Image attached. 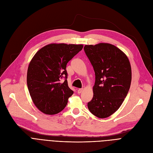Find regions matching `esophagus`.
Wrapping results in <instances>:
<instances>
[{"instance_id": "esophagus-1", "label": "esophagus", "mask_w": 153, "mask_h": 153, "mask_svg": "<svg viewBox=\"0 0 153 153\" xmlns=\"http://www.w3.org/2000/svg\"><path fill=\"white\" fill-rule=\"evenodd\" d=\"M82 91H83L82 88H78V91H77V92H78V94H80V93H82Z\"/></svg>"}]
</instances>
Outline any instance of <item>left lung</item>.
Masks as SVG:
<instances>
[{
  "mask_svg": "<svg viewBox=\"0 0 153 153\" xmlns=\"http://www.w3.org/2000/svg\"><path fill=\"white\" fill-rule=\"evenodd\" d=\"M84 51L96 75L94 96L88 108L96 117L107 118L119 109L128 92L131 81L130 61L123 51L110 44L85 45Z\"/></svg>",
  "mask_w": 153,
  "mask_h": 153,
  "instance_id": "obj_1",
  "label": "left lung"
}]
</instances>
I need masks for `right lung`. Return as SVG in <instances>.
Returning a JSON list of instances; mask_svg holds the SVG:
<instances>
[{"label":"right lung","instance_id":"obj_1","mask_svg":"<svg viewBox=\"0 0 153 153\" xmlns=\"http://www.w3.org/2000/svg\"><path fill=\"white\" fill-rule=\"evenodd\" d=\"M83 47L82 44H48L31 60L27 71L28 88L35 106L44 114H57L66 107L73 94L68 85L66 65ZM63 77L65 80L61 82Z\"/></svg>","mask_w":153,"mask_h":153}]
</instances>
